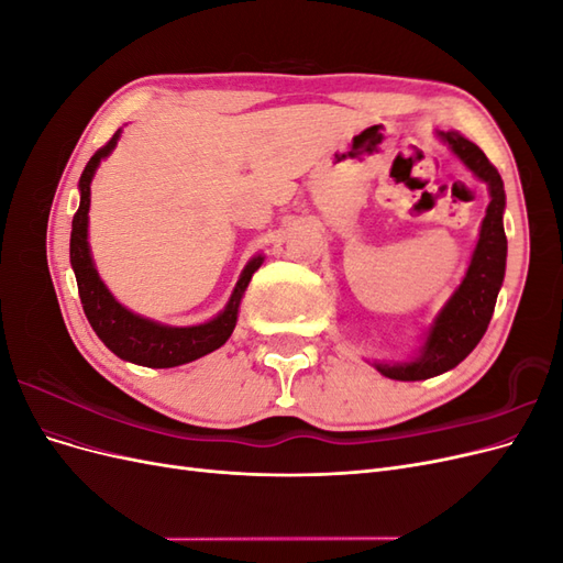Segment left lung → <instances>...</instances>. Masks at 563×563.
<instances>
[{"label":"left lung","instance_id":"obj_1","mask_svg":"<svg viewBox=\"0 0 563 563\" xmlns=\"http://www.w3.org/2000/svg\"><path fill=\"white\" fill-rule=\"evenodd\" d=\"M437 135L476 178L488 185L490 201L465 277L434 317L420 354L411 362L376 364L383 376L391 380H428L463 362L484 338L505 279V190L498 168L488 162L479 147L457 131H437Z\"/></svg>","mask_w":563,"mask_h":563}]
</instances>
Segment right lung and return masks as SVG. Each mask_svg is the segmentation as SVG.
<instances>
[{
    "instance_id": "1",
    "label": "right lung",
    "mask_w": 563,
    "mask_h": 563,
    "mask_svg": "<svg viewBox=\"0 0 563 563\" xmlns=\"http://www.w3.org/2000/svg\"><path fill=\"white\" fill-rule=\"evenodd\" d=\"M119 129L112 139L100 147L96 155L84 166L79 178V209L73 218L70 234V263L77 277V288L81 298L84 314H87L91 329L103 340L106 347L112 350L119 360L147 366V368H174L187 362H195L199 356L218 350L228 343L236 327L240 302L253 272L263 265V255H253L246 263L244 272L236 282L234 291L225 305V310L199 327H166V323L145 319L126 310L122 302H117L108 291L103 279L98 277V269L91 258L89 249V207H91V180L98 164L103 162L114 150L119 141Z\"/></svg>"
}]
</instances>
